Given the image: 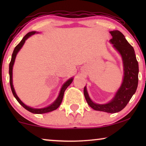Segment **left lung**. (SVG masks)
Instances as JSON below:
<instances>
[{"instance_id":"obj_1","label":"left lung","mask_w":146,"mask_h":146,"mask_svg":"<svg viewBox=\"0 0 146 146\" xmlns=\"http://www.w3.org/2000/svg\"><path fill=\"white\" fill-rule=\"evenodd\" d=\"M110 33L112 36L110 42L120 54L122 58L124 71L122 84L113 99L105 104L93 102L90 98L86 86L84 88V94L88 104L95 110L116 113L126 106L136 91L138 84L139 67L134 49L125 38L124 35L119 31H113Z\"/></svg>"}]
</instances>
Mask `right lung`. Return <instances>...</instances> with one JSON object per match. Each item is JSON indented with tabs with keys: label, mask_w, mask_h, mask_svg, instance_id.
<instances>
[{
	"label": "right lung",
	"mask_w": 146,
	"mask_h": 146,
	"mask_svg": "<svg viewBox=\"0 0 146 146\" xmlns=\"http://www.w3.org/2000/svg\"><path fill=\"white\" fill-rule=\"evenodd\" d=\"M35 33H36V32L33 31V32H31V33H29L28 34H27V35H26L25 36H24L23 40H22L20 42V43L19 44H18L17 46L15 48L13 54H12L11 61V62H10V64H9V75H10V85H11L12 92H13L14 96L15 97V98L17 99V100L19 102V104L25 108L26 110H27L28 111H31V112L33 113H38V114H40V113H47V112H50V111H54V110H56L60 106V104L62 103V101L64 94V92L66 90V89L68 86H69L70 84L72 82L73 78H71L70 79L68 80L64 84V85L62 86V88L60 90V92L59 96H58L57 99L51 105H50L49 106H48V107L44 108H40V109H38V108H31V107L27 106V105H25V104H24L23 102H22L21 100L19 99V98L18 97V96L17 95V94H16V92H15V88H14L13 84V65H14V63H15V58H16V56H17V54H18V52H19L20 50H21V48L23 47V46L24 45V44H25V42L26 40H27L30 36H31L32 35H35Z\"/></svg>",
	"instance_id": "obj_1"
}]
</instances>
